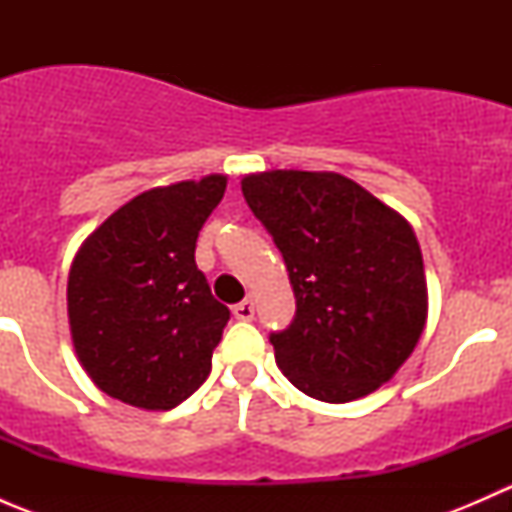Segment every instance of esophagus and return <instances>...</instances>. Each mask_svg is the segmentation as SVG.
<instances>
[{"label":"esophagus","instance_id":"34e87169","mask_svg":"<svg viewBox=\"0 0 512 512\" xmlns=\"http://www.w3.org/2000/svg\"><path fill=\"white\" fill-rule=\"evenodd\" d=\"M232 314H235V319H240V322H250V319L255 317V304H252V299H242L240 304L232 307Z\"/></svg>","mask_w":512,"mask_h":512}]
</instances>
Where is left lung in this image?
I'll return each instance as SVG.
<instances>
[{
	"mask_svg": "<svg viewBox=\"0 0 512 512\" xmlns=\"http://www.w3.org/2000/svg\"><path fill=\"white\" fill-rule=\"evenodd\" d=\"M242 195L285 257L297 312L272 332L277 366L329 404L379 389L426 324L423 257L396 210L337 173L247 175Z\"/></svg>",
	"mask_w": 512,
	"mask_h": 512,
	"instance_id": "left-lung-1",
	"label": "left lung"
}]
</instances>
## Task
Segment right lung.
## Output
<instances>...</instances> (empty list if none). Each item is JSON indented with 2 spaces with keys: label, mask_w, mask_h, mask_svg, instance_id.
<instances>
[{
  "label": "right lung",
  "mask_w": 512,
  "mask_h": 512,
  "mask_svg": "<svg viewBox=\"0 0 512 512\" xmlns=\"http://www.w3.org/2000/svg\"><path fill=\"white\" fill-rule=\"evenodd\" d=\"M225 175L136 195L89 235L69 272L76 356L103 394L168 411L200 389L230 309L195 265Z\"/></svg>",
  "instance_id": "add662e5"
}]
</instances>
